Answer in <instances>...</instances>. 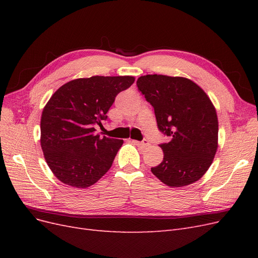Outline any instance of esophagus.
Wrapping results in <instances>:
<instances>
[{
  "instance_id": "esophagus-1",
  "label": "esophagus",
  "mask_w": 258,
  "mask_h": 258,
  "mask_svg": "<svg viewBox=\"0 0 258 258\" xmlns=\"http://www.w3.org/2000/svg\"><path fill=\"white\" fill-rule=\"evenodd\" d=\"M134 142H135V144L141 146V147H147L148 145H150V143H148L147 140H143L142 142H138V141H134Z\"/></svg>"
}]
</instances>
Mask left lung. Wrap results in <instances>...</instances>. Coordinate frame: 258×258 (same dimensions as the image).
<instances>
[{"mask_svg": "<svg viewBox=\"0 0 258 258\" xmlns=\"http://www.w3.org/2000/svg\"><path fill=\"white\" fill-rule=\"evenodd\" d=\"M138 89L154 107L158 129L171 138L160 144L163 160L151 169L170 187L197 182L213 162L218 146L216 110L205 90L181 76L144 75Z\"/></svg>", "mask_w": 258, "mask_h": 258, "instance_id": "8db88e82", "label": "left lung"}]
</instances>
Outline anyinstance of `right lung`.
<instances>
[{"label":"right lung","instance_id":"obj_1","mask_svg":"<svg viewBox=\"0 0 258 258\" xmlns=\"http://www.w3.org/2000/svg\"><path fill=\"white\" fill-rule=\"evenodd\" d=\"M134 76H91L70 81L53 93L41 117V146L59 181L87 188L102 177L122 145L96 134L115 97L135 83Z\"/></svg>","mask_w":258,"mask_h":258}]
</instances>
